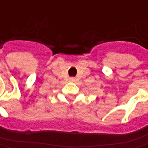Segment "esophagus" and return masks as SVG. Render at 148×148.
I'll list each match as a JSON object with an SVG mask.
<instances>
[{
    "label": "esophagus",
    "mask_w": 148,
    "mask_h": 148,
    "mask_svg": "<svg viewBox=\"0 0 148 148\" xmlns=\"http://www.w3.org/2000/svg\"><path fill=\"white\" fill-rule=\"evenodd\" d=\"M69 80H70V82H75V79H74V78H70Z\"/></svg>",
    "instance_id": "esophagus-1"
}]
</instances>
